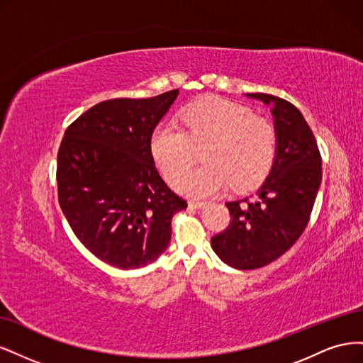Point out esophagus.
I'll return each mask as SVG.
<instances>
[{"instance_id": "obj_1", "label": "esophagus", "mask_w": 363, "mask_h": 363, "mask_svg": "<svg viewBox=\"0 0 363 363\" xmlns=\"http://www.w3.org/2000/svg\"><path fill=\"white\" fill-rule=\"evenodd\" d=\"M206 201H195V200H192V201H189V207L191 208H203V207H206Z\"/></svg>"}]
</instances>
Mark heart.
<instances>
[{
	"instance_id": "b5f03b06",
	"label": "heart",
	"mask_w": 363,
	"mask_h": 363,
	"mask_svg": "<svg viewBox=\"0 0 363 363\" xmlns=\"http://www.w3.org/2000/svg\"><path fill=\"white\" fill-rule=\"evenodd\" d=\"M180 127L160 123L150 138L151 156L169 182H175L194 158V148L206 143V164L177 180L179 192L204 199L224 191L259 184L276 156V130L267 119L252 115L247 106L206 96L179 116Z\"/></svg>"
}]
</instances>
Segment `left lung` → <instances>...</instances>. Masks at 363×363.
I'll return each mask as SVG.
<instances>
[{
  "label": "left lung",
  "mask_w": 363,
  "mask_h": 363,
  "mask_svg": "<svg viewBox=\"0 0 363 363\" xmlns=\"http://www.w3.org/2000/svg\"><path fill=\"white\" fill-rule=\"evenodd\" d=\"M269 106L276 156L256 201H228L232 223L212 238L216 256L236 269H257L284 255L301 236L321 186V155L304 116L268 94H245Z\"/></svg>",
  "instance_id": "obj_1"
}]
</instances>
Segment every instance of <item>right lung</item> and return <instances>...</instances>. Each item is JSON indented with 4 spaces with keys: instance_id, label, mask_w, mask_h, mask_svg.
Listing matches in <instances>:
<instances>
[{
    "instance_id": "obj_1",
    "label": "right lung",
    "mask_w": 363,
    "mask_h": 363,
    "mask_svg": "<svg viewBox=\"0 0 363 363\" xmlns=\"http://www.w3.org/2000/svg\"><path fill=\"white\" fill-rule=\"evenodd\" d=\"M179 89L98 103L65 131L57 155L59 204L80 242L121 269L155 262L171 240V219L188 207L160 177L152 130Z\"/></svg>"
}]
</instances>
